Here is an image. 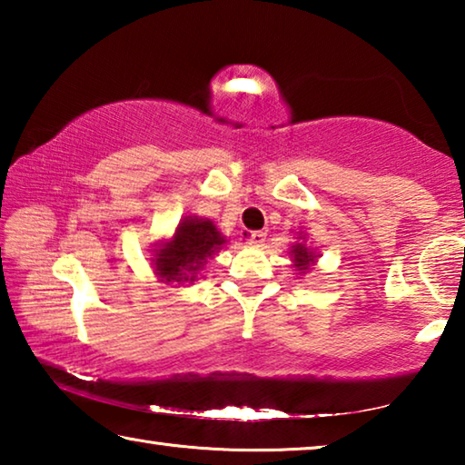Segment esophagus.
I'll list each match as a JSON object with an SVG mask.
<instances>
[{
	"label": "esophagus",
	"instance_id": "esophagus-1",
	"mask_svg": "<svg viewBox=\"0 0 465 465\" xmlns=\"http://www.w3.org/2000/svg\"><path fill=\"white\" fill-rule=\"evenodd\" d=\"M266 238L264 232H242L240 240L243 243H248V246H262V242Z\"/></svg>",
	"mask_w": 465,
	"mask_h": 465
}]
</instances>
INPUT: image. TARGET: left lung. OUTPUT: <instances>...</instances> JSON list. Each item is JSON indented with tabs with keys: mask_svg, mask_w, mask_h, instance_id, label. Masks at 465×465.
<instances>
[{
	"mask_svg": "<svg viewBox=\"0 0 465 465\" xmlns=\"http://www.w3.org/2000/svg\"><path fill=\"white\" fill-rule=\"evenodd\" d=\"M289 256H291V266H293L297 274H305L312 271V266H316L320 254L312 246H308V240H305L303 232H297V238L293 242V246L289 248Z\"/></svg>",
	"mask_w": 465,
	"mask_h": 465,
	"instance_id": "left-lung-1",
	"label": "left lung"
}]
</instances>
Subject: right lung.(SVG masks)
<instances>
[{"label": "right lung", "mask_w": 465, "mask_h": 465, "mask_svg": "<svg viewBox=\"0 0 465 465\" xmlns=\"http://www.w3.org/2000/svg\"><path fill=\"white\" fill-rule=\"evenodd\" d=\"M225 235L207 217L186 215L174 233L153 243L152 266L155 277L166 285H194L209 258L223 248Z\"/></svg>", "instance_id": "1"}]
</instances>
